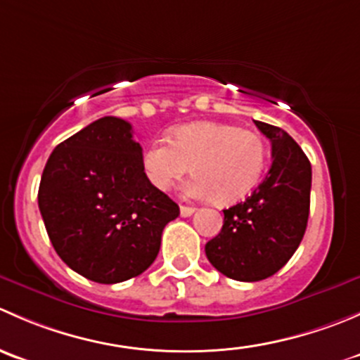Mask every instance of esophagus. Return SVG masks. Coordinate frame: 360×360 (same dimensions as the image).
I'll return each mask as SVG.
<instances>
[{"label": "esophagus", "instance_id": "obj_1", "mask_svg": "<svg viewBox=\"0 0 360 360\" xmlns=\"http://www.w3.org/2000/svg\"><path fill=\"white\" fill-rule=\"evenodd\" d=\"M195 212L193 207H188V205H181V216L183 217H190L191 214Z\"/></svg>", "mask_w": 360, "mask_h": 360}]
</instances>
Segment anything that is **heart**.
I'll return each instance as SVG.
<instances>
[{
	"mask_svg": "<svg viewBox=\"0 0 360 360\" xmlns=\"http://www.w3.org/2000/svg\"><path fill=\"white\" fill-rule=\"evenodd\" d=\"M266 165V143L252 130L230 123L197 122L172 130L169 141L157 139L143 151L141 167L148 183L169 191L190 170L183 188L190 198L242 200L252 191Z\"/></svg>",
	"mask_w": 360,
	"mask_h": 360,
	"instance_id": "heart-1",
	"label": "heart"
}]
</instances>
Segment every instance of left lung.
I'll return each mask as SVG.
<instances>
[{
    "mask_svg": "<svg viewBox=\"0 0 360 360\" xmlns=\"http://www.w3.org/2000/svg\"><path fill=\"white\" fill-rule=\"evenodd\" d=\"M270 139L271 162L250 197L224 209L223 228L205 244L217 271L240 282L277 274L303 240L310 214L311 165L285 130L254 120Z\"/></svg>",
    "mask_w": 360,
    "mask_h": 360,
    "instance_id": "left-lung-1",
    "label": "left lung"
}]
</instances>
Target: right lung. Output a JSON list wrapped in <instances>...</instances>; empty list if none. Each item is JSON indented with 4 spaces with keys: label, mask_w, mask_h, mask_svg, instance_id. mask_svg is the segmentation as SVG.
Returning <instances> with one entry per match:
<instances>
[{
    "label": "right lung",
    "mask_w": 360,
    "mask_h": 360,
    "mask_svg": "<svg viewBox=\"0 0 360 360\" xmlns=\"http://www.w3.org/2000/svg\"><path fill=\"white\" fill-rule=\"evenodd\" d=\"M132 125L104 116L60 143L43 169L38 205L60 259L99 284L137 277L158 256L179 207L148 183Z\"/></svg>",
    "instance_id": "add662e5"
}]
</instances>
